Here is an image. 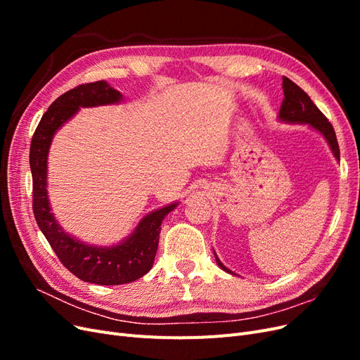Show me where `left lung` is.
<instances>
[{"label":"left lung","mask_w":360,"mask_h":360,"mask_svg":"<svg viewBox=\"0 0 360 360\" xmlns=\"http://www.w3.org/2000/svg\"><path fill=\"white\" fill-rule=\"evenodd\" d=\"M282 90H284V101H282L279 110V118L291 123H308L314 129H317L319 132H321V135H324V138L328 139L335 158L340 160V146H338L333 126L319 108L315 106V103L311 101V97L304 93L297 84H294L291 79L285 78V76L282 78ZM216 263L221 269L228 271V274H233L231 270H228L221 263L217 257Z\"/></svg>","instance_id":"8db88e82"}]
</instances>
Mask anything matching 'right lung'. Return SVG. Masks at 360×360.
Instances as JSON below:
<instances>
[{"mask_svg": "<svg viewBox=\"0 0 360 360\" xmlns=\"http://www.w3.org/2000/svg\"><path fill=\"white\" fill-rule=\"evenodd\" d=\"M122 94L105 81L81 84L53 101L43 114L31 139L30 167L32 176V212L61 264L85 282L97 285L129 284L144 276L153 267L158 252L160 224L176 204L146 216L135 233L122 245L99 248L75 240L53 219L46 195V160L53 134L81 106L117 103Z\"/></svg>", "mask_w": 360, "mask_h": 360, "instance_id": "1", "label": "right lung"}]
</instances>
